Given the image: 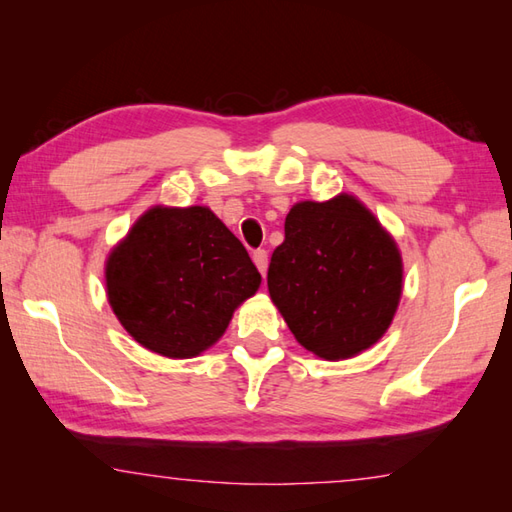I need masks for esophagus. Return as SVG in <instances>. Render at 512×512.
I'll return each instance as SVG.
<instances>
[{
    "instance_id": "1",
    "label": "esophagus",
    "mask_w": 512,
    "mask_h": 512,
    "mask_svg": "<svg viewBox=\"0 0 512 512\" xmlns=\"http://www.w3.org/2000/svg\"><path fill=\"white\" fill-rule=\"evenodd\" d=\"M253 262H255V266L259 268V273L262 275H266V268H268V253L264 248H257L255 253H253Z\"/></svg>"
}]
</instances>
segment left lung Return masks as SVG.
<instances>
[{"label":"left lung","mask_w":512,"mask_h":512,"mask_svg":"<svg viewBox=\"0 0 512 512\" xmlns=\"http://www.w3.org/2000/svg\"><path fill=\"white\" fill-rule=\"evenodd\" d=\"M268 290L295 339L328 361L350 358L389 328L402 290L398 248L350 198L301 202L270 257Z\"/></svg>","instance_id":"8db88e82"}]
</instances>
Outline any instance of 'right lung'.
<instances>
[{
	"label": "right lung",
	"mask_w": 512,
	"mask_h": 512,
	"mask_svg": "<svg viewBox=\"0 0 512 512\" xmlns=\"http://www.w3.org/2000/svg\"><path fill=\"white\" fill-rule=\"evenodd\" d=\"M107 297L147 350L191 358L213 345L262 275L206 206L147 211L107 259Z\"/></svg>",
	"instance_id": "right-lung-1"
}]
</instances>
